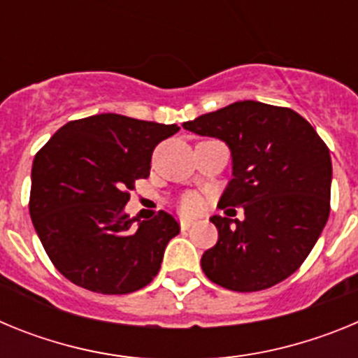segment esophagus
Here are the masks:
<instances>
[{"mask_svg":"<svg viewBox=\"0 0 358 358\" xmlns=\"http://www.w3.org/2000/svg\"><path fill=\"white\" fill-rule=\"evenodd\" d=\"M189 226H192V220H186V218H181V229L182 231L189 229Z\"/></svg>","mask_w":358,"mask_h":358,"instance_id":"34e87169","label":"esophagus"}]
</instances>
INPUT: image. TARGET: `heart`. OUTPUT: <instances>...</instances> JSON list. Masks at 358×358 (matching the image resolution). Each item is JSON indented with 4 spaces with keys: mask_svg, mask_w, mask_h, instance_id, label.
I'll use <instances>...</instances> for the list:
<instances>
[{
    "mask_svg": "<svg viewBox=\"0 0 358 358\" xmlns=\"http://www.w3.org/2000/svg\"><path fill=\"white\" fill-rule=\"evenodd\" d=\"M181 210L188 215H194L201 210V199L195 195H186L181 201Z\"/></svg>",
    "mask_w": 358,
    "mask_h": 358,
    "instance_id": "b5f03b06",
    "label": "heart"
}]
</instances>
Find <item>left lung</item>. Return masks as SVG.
<instances>
[{"mask_svg": "<svg viewBox=\"0 0 358 358\" xmlns=\"http://www.w3.org/2000/svg\"><path fill=\"white\" fill-rule=\"evenodd\" d=\"M182 127L224 141L231 181L220 197L227 217L210 218L218 231L201 267L213 283L236 292L276 285L299 268L330 215L331 157L315 129L287 107L235 102ZM244 208L243 221L231 219Z\"/></svg>", "mask_w": 358, "mask_h": 358, "instance_id": "left-lung-1", "label": "left lung"}]
</instances>
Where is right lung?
<instances>
[{"mask_svg": "<svg viewBox=\"0 0 358 358\" xmlns=\"http://www.w3.org/2000/svg\"><path fill=\"white\" fill-rule=\"evenodd\" d=\"M179 131L116 113L62 125L31 166L30 217L62 276L100 294L143 289L159 273L179 224L166 211L129 217L134 182L150 172L152 150Z\"/></svg>", "mask_w": 358, "mask_h": 358, "instance_id": "1", "label": "right lung"}]
</instances>
